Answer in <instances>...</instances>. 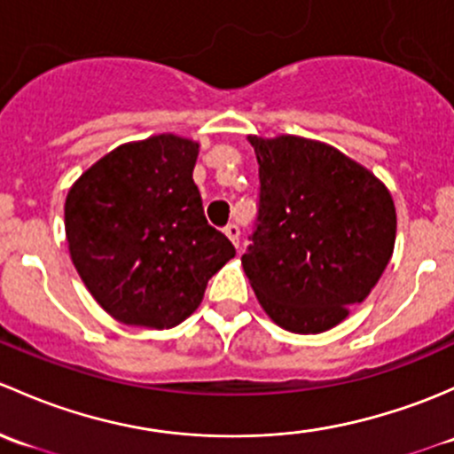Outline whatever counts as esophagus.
<instances>
[{"label":"esophagus","instance_id":"1","mask_svg":"<svg viewBox=\"0 0 454 454\" xmlns=\"http://www.w3.org/2000/svg\"><path fill=\"white\" fill-rule=\"evenodd\" d=\"M225 236L233 242V247H236V249H238V247H240V227H238V225H227L225 227Z\"/></svg>","mask_w":454,"mask_h":454}]
</instances>
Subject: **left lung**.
I'll list each match as a JSON object with an SVG mask.
<instances>
[{"label": "left lung", "mask_w": 454, "mask_h": 454, "mask_svg": "<svg viewBox=\"0 0 454 454\" xmlns=\"http://www.w3.org/2000/svg\"><path fill=\"white\" fill-rule=\"evenodd\" d=\"M258 221L242 266L266 315L297 334L334 328L389 264L395 207L367 168L328 144L251 135Z\"/></svg>", "instance_id": "8db88e82"}]
</instances>
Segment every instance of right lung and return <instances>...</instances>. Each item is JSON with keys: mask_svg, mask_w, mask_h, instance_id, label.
<instances>
[{"mask_svg": "<svg viewBox=\"0 0 454 454\" xmlns=\"http://www.w3.org/2000/svg\"><path fill=\"white\" fill-rule=\"evenodd\" d=\"M199 144L155 135L93 163L65 200L69 255L93 299L135 328H172L236 255L207 225L192 179Z\"/></svg>", "mask_w": 454, "mask_h": 454, "instance_id": "add662e5", "label": "right lung"}]
</instances>
